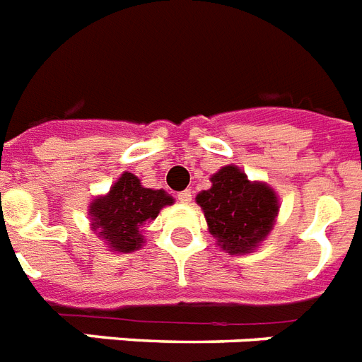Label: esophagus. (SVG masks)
I'll use <instances>...</instances> for the list:
<instances>
[{
    "label": "esophagus",
    "mask_w": 362,
    "mask_h": 362,
    "mask_svg": "<svg viewBox=\"0 0 362 362\" xmlns=\"http://www.w3.org/2000/svg\"><path fill=\"white\" fill-rule=\"evenodd\" d=\"M177 198L181 204H190V202H192V192H190V190H183V192H179Z\"/></svg>",
    "instance_id": "esophagus-1"
}]
</instances>
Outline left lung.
I'll return each mask as SVG.
<instances>
[{
    "label": "left lung",
    "instance_id": "obj_1",
    "mask_svg": "<svg viewBox=\"0 0 362 362\" xmlns=\"http://www.w3.org/2000/svg\"><path fill=\"white\" fill-rule=\"evenodd\" d=\"M196 202L204 209L211 235L230 254H248L273 230L279 198L267 183L248 181L233 164L211 175V189Z\"/></svg>",
    "mask_w": 362,
    "mask_h": 362
}]
</instances>
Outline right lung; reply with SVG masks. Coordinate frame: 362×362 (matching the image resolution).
Listing matches in <instances>:
<instances>
[{
	"label": "right lung",
	"mask_w": 362,
	"mask_h": 362,
	"mask_svg": "<svg viewBox=\"0 0 362 362\" xmlns=\"http://www.w3.org/2000/svg\"><path fill=\"white\" fill-rule=\"evenodd\" d=\"M172 204L173 198L164 190L146 189L134 173L125 172L108 194L89 205L91 228L112 250L134 252L144 243L141 226Z\"/></svg>",
	"instance_id": "right-lung-1"
}]
</instances>
